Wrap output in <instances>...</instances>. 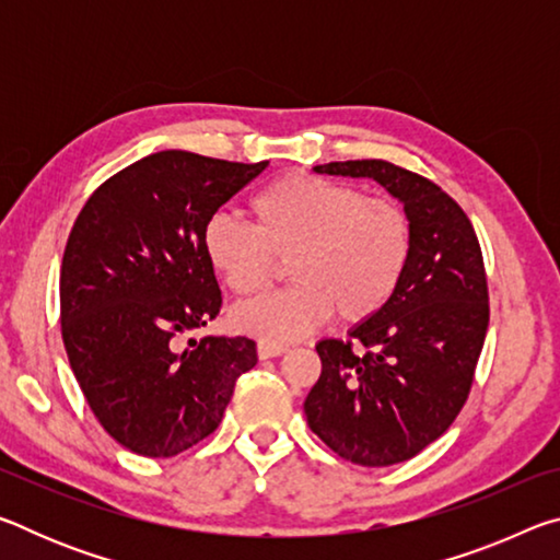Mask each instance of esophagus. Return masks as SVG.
<instances>
[{"label":"esophagus","instance_id":"34e87169","mask_svg":"<svg viewBox=\"0 0 560 560\" xmlns=\"http://www.w3.org/2000/svg\"><path fill=\"white\" fill-rule=\"evenodd\" d=\"M287 350H289L287 346H273V343H259V346H257V353H259L261 360L283 355V353H287Z\"/></svg>","mask_w":560,"mask_h":560}]
</instances>
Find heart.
Here are the masks:
<instances>
[{"label":"heart","instance_id":"heart-1","mask_svg":"<svg viewBox=\"0 0 560 560\" xmlns=\"http://www.w3.org/2000/svg\"><path fill=\"white\" fill-rule=\"evenodd\" d=\"M254 226L214 214L207 259L236 296L267 289L289 261L291 289L234 308L232 324L261 343H293L336 314L363 324L395 296L412 254V224L400 205L314 175H287L252 197Z\"/></svg>","mask_w":560,"mask_h":560}]
</instances>
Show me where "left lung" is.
I'll return each mask as SVG.
<instances>
[{
  "mask_svg": "<svg viewBox=\"0 0 560 560\" xmlns=\"http://www.w3.org/2000/svg\"><path fill=\"white\" fill-rule=\"evenodd\" d=\"M368 177L402 205L412 254L381 314L316 343L320 377L303 402L308 428L360 467L412 459L467 402L489 326L481 249L469 217L442 187L385 160L316 165ZM359 350L353 351L352 346Z\"/></svg>",
  "mask_w": 560,
  "mask_h": 560,
  "instance_id": "1",
  "label": "left lung"
}]
</instances>
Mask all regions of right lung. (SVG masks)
I'll list each match as a JSON object with an SVG mask.
<instances>
[{
  "mask_svg": "<svg viewBox=\"0 0 560 560\" xmlns=\"http://www.w3.org/2000/svg\"><path fill=\"white\" fill-rule=\"evenodd\" d=\"M264 163L187 150L140 158L89 197L61 264V336L71 371L113 440L175 457L222 422L234 383L257 365L252 338H177L220 314L205 226Z\"/></svg>",
  "mask_w": 560,
  "mask_h": 560,
  "instance_id": "obj_1",
  "label": "right lung"
}]
</instances>
